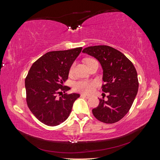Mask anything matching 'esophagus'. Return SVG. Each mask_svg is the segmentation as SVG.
<instances>
[{
  "instance_id": "esophagus-1",
  "label": "esophagus",
  "mask_w": 160,
  "mask_h": 160,
  "mask_svg": "<svg viewBox=\"0 0 160 160\" xmlns=\"http://www.w3.org/2000/svg\"><path fill=\"white\" fill-rule=\"evenodd\" d=\"M81 98H86V99H89L90 98V96L85 95V94H81Z\"/></svg>"
}]
</instances>
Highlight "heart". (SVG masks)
Listing matches in <instances>:
<instances>
[{
    "instance_id": "1",
    "label": "heart",
    "mask_w": 160,
    "mask_h": 160,
    "mask_svg": "<svg viewBox=\"0 0 160 160\" xmlns=\"http://www.w3.org/2000/svg\"><path fill=\"white\" fill-rule=\"evenodd\" d=\"M91 59H88L87 60V62ZM75 65V63L74 62V63L72 64L70 70H69V72L71 74L72 73V72H73ZM95 86V83L94 82L88 81H79L75 82L73 83V89L77 92H79V93L89 94V93H91V92L93 91Z\"/></svg>"
}]
</instances>
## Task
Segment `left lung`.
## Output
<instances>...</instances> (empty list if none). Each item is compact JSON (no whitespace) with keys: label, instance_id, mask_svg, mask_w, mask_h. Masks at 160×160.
I'll list each match as a JSON object with an SVG mask.
<instances>
[{"label":"left lung","instance_id":"1","mask_svg":"<svg viewBox=\"0 0 160 160\" xmlns=\"http://www.w3.org/2000/svg\"><path fill=\"white\" fill-rule=\"evenodd\" d=\"M98 59L103 69L102 91L108 100L99 99L92 110L101 122L114 123L128 113L138 91V73L134 65L122 52L107 45L88 47L82 51Z\"/></svg>","mask_w":160,"mask_h":160}]
</instances>
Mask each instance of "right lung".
I'll list each match as a JSON object with an SVG mask.
<instances>
[{
	"label": "right lung",
	"instance_id": "add662e5",
	"mask_svg": "<svg viewBox=\"0 0 160 160\" xmlns=\"http://www.w3.org/2000/svg\"><path fill=\"white\" fill-rule=\"evenodd\" d=\"M82 47L48 52L37 60L25 79L27 103L41 122L56 126L68 118L77 93L67 94L70 88L63 85L71 67ZM58 94L62 96L57 98Z\"/></svg>",
	"mask_w": 160,
	"mask_h": 160
}]
</instances>
